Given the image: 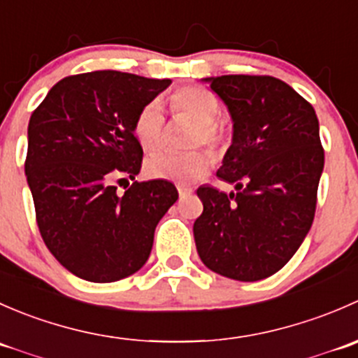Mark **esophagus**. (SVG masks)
<instances>
[{
    "label": "esophagus",
    "instance_id": "obj_1",
    "mask_svg": "<svg viewBox=\"0 0 358 358\" xmlns=\"http://www.w3.org/2000/svg\"><path fill=\"white\" fill-rule=\"evenodd\" d=\"M178 194H180V197H185V196H189V194H192V189H190V187L180 185L178 187Z\"/></svg>",
    "mask_w": 358,
    "mask_h": 358
}]
</instances>
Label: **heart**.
Returning a JSON list of instances; mask_svg holds the SVG:
<instances>
[{"mask_svg": "<svg viewBox=\"0 0 358 358\" xmlns=\"http://www.w3.org/2000/svg\"><path fill=\"white\" fill-rule=\"evenodd\" d=\"M173 110L183 117L190 119L196 129L190 136V147L206 145L213 152H222L225 143V131L218 119V99L209 90L201 86H185L176 90L169 99ZM162 107L159 100L145 103L136 114L133 124V135L136 142L145 150H156L162 143ZM213 157L206 150H192L187 154L157 152L145 161V173L150 178L169 180L176 183H192L202 178L209 171Z\"/></svg>", "mask_w": 358, "mask_h": 358, "instance_id": "1", "label": "heart"}]
</instances>
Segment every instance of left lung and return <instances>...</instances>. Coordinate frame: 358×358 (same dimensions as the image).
I'll use <instances>...</instances> for the list:
<instances>
[{"label":"left lung","mask_w":358,"mask_h":358,"mask_svg":"<svg viewBox=\"0 0 358 358\" xmlns=\"http://www.w3.org/2000/svg\"><path fill=\"white\" fill-rule=\"evenodd\" d=\"M234 122L216 176L237 192L199 187L194 239L202 263L243 282L279 272L305 241L324 169L319 119L289 85L272 76L206 78Z\"/></svg>","instance_id":"8db88e82"}]
</instances>
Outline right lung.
<instances>
[{
	"instance_id": "right-lung-1",
	"label": "right lung",
	"mask_w": 358,
	"mask_h": 358,
	"mask_svg": "<svg viewBox=\"0 0 358 358\" xmlns=\"http://www.w3.org/2000/svg\"><path fill=\"white\" fill-rule=\"evenodd\" d=\"M171 85L119 71L69 76L32 112L25 176L46 248L71 273L114 282L149 259L159 220L178 199L166 180L133 182L143 150L136 114ZM129 185V183H128Z\"/></svg>"
}]
</instances>
